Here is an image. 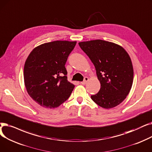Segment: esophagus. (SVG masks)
<instances>
[{
	"instance_id": "obj_1",
	"label": "esophagus",
	"mask_w": 152,
	"mask_h": 152,
	"mask_svg": "<svg viewBox=\"0 0 152 152\" xmlns=\"http://www.w3.org/2000/svg\"><path fill=\"white\" fill-rule=\"evenodd\" d=\"M88 77H85V78H84V80H83V82H81V83L82 84V85H85V84H86V82H87L88 81Z\"/></svg>"
}]
</instances>
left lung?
<instances>
[{
  "label": "left lung",
  "mask_w": 152,
  "mask_h": 152,
  "mask_svg": "<svg viewBox=\"0 0 152 152\" xmlns=\"http://www.w3.org/2000/svg\"><path fill=\"white\" fill-rule=\"evenodd\" d=\"M96 70L101 88L91 98L106 109L119 105L131 89L134 70L126 50L115 43L97 39L78 43Z\"/></svg>",
  "instance_id": "1"
}]
</instances>
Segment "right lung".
Returning a JSON list of instances; mask_svg holds the SVG:
<instances>
[{
  "mask_svg": "<svg viewBox=\"0 0 152 152\" xmlns=\"http://www.w3.org/2000/svg\"><path fill=\"white\" fill-rule=\"evenodd\" d=\"M76 41H55L35 48L24 66L29 95L40 106L56 107L69 98L75 86L67 80L65 65Z\"/></svg>",
  "mask_w": 152,
  "mask_h": 152,
  "instance_id": "right-lung-1",
  "label": "right lung"
}]
</instances>
